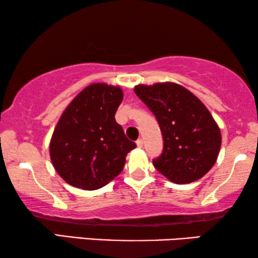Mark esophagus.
Instances as JSON below:
<instances>
[{"instance_id":"1","label":"esophagus","mask_w":258,"mask_h":258,"mask_svg":"<svg viewBox=\"0 0 258 258\" xmlns=\"http://www.w3.org/2000/svg\"><path fill=\"white\" fill-rule=\"evenodd\" d=\"M143 140L142 139H140V140H137L136 141V144H137V147H139V148H142L143 147Z\"/></svg>"}]
</instances>
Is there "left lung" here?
I'll use <instances>...</instances> for the list:
<instances>
[{"mask_svg": "<svg viewBox=\"0 0 258 258\" xmlns=\"http://www.w3.org/2000/svg\"><path fill=\"white\" fill-rule=\"evenodd\" d=\"M135 94L156 117L163 150L154 167L177 184L197 181L213 168L222 137L209 110L195 95L176 83L136 86Z\"/></svg>", "mask_w": 258, "mask_h": 258, "instance_id": "8db88e82", "label": "left lung"}]
</instances>
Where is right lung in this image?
Here are the masks:
<instances>
[{
	"mask_svg": "<svg viewBox=\"0 0 258 258\" xmlns=\"http://www.w3.org/2000/svg\"><path fill=\"white\" fill-rule=\"evenodd\" d=\"M123 93L118 87L95 83L83 89L63 112L50 141V158L70 185L96 190L122 171L136 144L115 121Z\"/></svg>",
	"mask_w": 258,
	"mask_h": 258,
	"instance_id": "1",
	"label": "right lung"
}]
</instances>
